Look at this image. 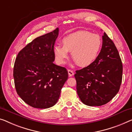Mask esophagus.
Instances as JSON below:
<instances>
[{"label": "esophagus", "instance_id": "1", "mask_svg": "<svg viewBox=\"0 0 132 132\" xmlns=\"http://www.w3.org/2000/svg\"><path fill=\"white\" fill-rule=\"evenodd\" d=\"M68 72L69 76H73V75H74V72H73L72 70H70V69H69V70H68Z\"/></svg>", "mask_w": 132, "mask_h": 132}]
</instances>
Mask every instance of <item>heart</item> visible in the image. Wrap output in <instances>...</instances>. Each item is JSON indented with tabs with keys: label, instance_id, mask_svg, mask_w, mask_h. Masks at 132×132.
<instances>
[{
	"label": "heart",
	"instance_id": "b5f03b06",
	"mask_svg": "<svg viewBox=\"0 0 132 132\" xmlns=\"http://www.w3.org/2000/svg\"><path fill=\"white\" fill-rule=\"evenodd\" d=\"M63 46L56 45L53 48L54 57L57 63L63 64L72 52V57L79 66H90L97 59L103 46L99 35L88 31H79L62 39Z\"/></svg>",
	"mask_w": 132,
	"mask_h": 132
}]
</instances>
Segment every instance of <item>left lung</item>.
<instances>
[{"label":"left lung","instance_id":"8db88e82","mask_svg":"<svg viewBox=\"0 0 132 132\" xmlns=\"http://www.w3.org/2000/svg\"><path fill=\"white\" fill-rule=\"evenodd\" d=\"M123 65L116 47L105 32L97 59L90 66L76 71L78 95L85 105L101 106L118 93L122 80Z\"/></svg>","mask_w":132,"mask_h":132}]
</instances>
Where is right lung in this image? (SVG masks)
I'll use <instances>...</instances> for the list:
<instances>
[{
  "instance_id": "obj_1",
  "label": "right lung",
  "mask_w": 132,
  "mask_h": 132,
  "mask_svg": "<svg viewBox=\"0 0 132 132\" xmlns=\"http://www.w3.org/2000/svg\"><path fill=\"white\" fill-rule=\"evenodd\" d=\"M59 28L35 38L16 58L13 78L17 94L25 103L36 109L56 104L68 78L66 69L53 63V48Z\"/></svg>"
}]
</instances>
